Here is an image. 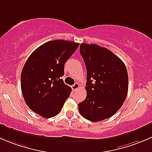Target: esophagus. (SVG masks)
I'll return each mask as SVG.
<instances>
[{
    "label": "esophagus",
    "instance_id": "34e87169",
    "mask_svg": "<svg viewBox=\"0 0 152 152\" xmlns=\"http://www.w3.org/2000/svg\"><path fill=\"white\" fill-rule=\"evenodd\" d=\"M79 86L80 85H79V83H75L74 85L71 86V87H72V89H73V91H76V90H77L79 88Z\"/></svg>",
    "mask_w": 152,
    "mask_h": 152
}]
</instances>
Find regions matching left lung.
Instances as JSON below:
<instances>
[{
	"label": "left lung",
	"mask_w": 152,
	"mask_h": 152,
	"mask_svg": "<svg viewBox=\"0 0 152 152\" xmlns=\"http://www.w3.org/2000/svg\"><path fill=\"white\" fill-rule=\"evenodd\" d=\"M80 53L87 68V97L78 104L79 113L93 122L109 118L126 98V67L111 50L96 44L82 43Z\"/></svg>",
	"instance_id": "8db88e82"
}]
</instances>
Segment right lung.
Here are the masks:
<instances>
[{"instance_id":"1","label":"right lung","mask_w":152,"mask_h":152,"mask_svg":"<svg viewBox=\"0 0 152 152\" xmlns=\"http://www.w3.org/2000/svg\"><path fill=\"white\" fill-rule=\"evenodd\" d=\"M79 43L56 39L32 52L21 72V90L26 104L45 118L57 115L70 96L71 88L61 79L64 65Z\"/></svg>"}]
</instances>
